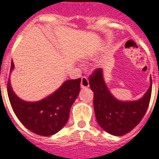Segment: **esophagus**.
<instances>
[{"instance_id":"1","label":"esophagus","mask_w":159,"mask_h":159,"mask_svg":"<svg viewBox=\"0 0 159 159\" xmlns=\"http://www.w3.org/2000/svg\"><path fill=\"white\" fill-rule=\"evenodd\" d=\"M81 87L82 89L87 88L89 87V80L87 77H82V81H81Z\"/></svg>"}]
</instances>
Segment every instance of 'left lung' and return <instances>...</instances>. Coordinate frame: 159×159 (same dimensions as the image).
I'll use <instances>...</instances> for the list:
<instances>
[{
    "instance_id": "obj_1",
    "label": "left lung",
    "mask_w": 159,
    "mask_h": 159,
    "mask_svg": "<svg viewBox=\"0 0 159 159\" xmlns=\"http://www.w3.org/2000/svg\"><path fill=\"white\" fill-rule=\"evenodd\" d=\"M89 84L94 92V109L98 124L113 135H124L137 126L146 113L152 92L150 86L141 99L135 101H120L107 87L103 71L97 68L90 76Z\"/></svg>"
}]
</instances>
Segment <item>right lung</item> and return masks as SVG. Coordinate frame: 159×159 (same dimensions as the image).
<instances>
[{
    "label": "right lung",
    "mask_w": 159,
    "mask_h": 159,
    "mask_svg": "<svg viewBox=\"0 0 159 159\" xmlns=\"http://www.w3.org/2000/svg\"><path fill=\"white\" fill-rule=\"evenodd\" d=\"M15 64L11 62L10 72ZM81 78L68 80L57 91L37 102L19 99L13 91L10 79L7 85L9 100L22 124L37 135L49 136L57 133L67 123L73 102L80 91Z\"/></svg>",
    "instance_id": "add662e5"
}]
</instances>
